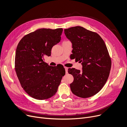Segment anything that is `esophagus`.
<instances>
[{
	"label": "esophagus",
	"mask_w": 127,
	"mask_h": 127,
	"mask_svg": "<svg viewBox=\"0 0 127 127\" xmlns=\"http://www.w3.org/2000/svg\"><path fill=\"white\" fill-rule=\"evenodd\" d=\"M65 69V71H66V74H67L68 73V67H64Z\"/></svg>",
	"instance_id": "1"
}]
</instances>
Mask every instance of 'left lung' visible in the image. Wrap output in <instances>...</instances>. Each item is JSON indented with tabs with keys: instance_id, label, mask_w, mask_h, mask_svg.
<instances>
[{
	"instance_id": "obj_1",
	"label": "left lung",
	"mask_w": 127,
	"mask_h": 127,
	"mask_svg": "<svg viewBox=\"0 0 127 127\" xmlns=\"http://www.w3.org/2000/svg\"><path fill=\"white\" fill-rule=\"evenodd\" d=\"M72 44V57L82 65V71L69 68L74 77L70 87L76 96L85 98L96 95L110 75L111 59L104 42L98 33L80 26L64 29Z\"/></svg>"
}]
</instances>
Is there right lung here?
<instances>
[{"instance_id":"right-lung-1","label":"right lung","mask_w":127,"mask_h":127,"mask_svg":"<svg viewBox=\"0 0 127 127\" xmlns=\"http://www.w3.org/2000/svg\"><path fill=\"white\" fill-rule=\"evenodd\" d=\"M62 31V28L39 29L25 35L17 45L16 75L22 88L33 98L45 100L54 96L65 74L64 67L50 66L43 60L45 56L51 55Z\"/></svg>"}]
</instances>
